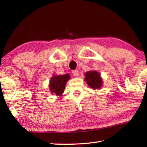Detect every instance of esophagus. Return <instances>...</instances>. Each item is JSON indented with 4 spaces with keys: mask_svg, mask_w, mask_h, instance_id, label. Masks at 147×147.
I'll use <instances>...</instances> for the list:
<instances>
[{
    "mask_svg": "<svg viewBox=\"0 0 147 147\" xmlns=\"http://www.w3.org/2000/svg\"><path fill=\"white\" fill-rule=\"evenodd\" d=\"M72 75H73L74 76H75V77H77L78 75H79V71H78L77 70H72Z\"/></svg>",
    "mask_w": 147,
    "mask_h": 147,
    "instance_id": "34e87169",
    "label": "esophagus"
}]
</instances>
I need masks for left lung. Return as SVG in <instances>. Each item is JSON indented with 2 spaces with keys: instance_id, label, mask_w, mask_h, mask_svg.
<instances>
[{
  "instance_id": "8db88e82",
  "label": "left lung",
  "mask_w": 147,
  "mask_h": 147,
  "mask_svg": "<svg viewBox=\"0 0 147 147\" xmlns=\"http://www.w3.org/2000/svg\"><path fill=\"white\" fill-rule=\"evenodd\" d=\"M84 79L87 85L94 90H100L102 86V79L100 77V72L96 70H90L85 72Z\"/></svg>"
}]
</instances>
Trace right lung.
Instances as JSON below:
<instances>
[{
	"instance_id": "add662e5",
	"label": "right lung",
	"mask_w": 147,
	"mask_h": 147,
	"mask_svg": "<svg viewBox=\"0 0 147 147\" xmlns=\"http://www.w3.org/2000/svg\"><path fill=\"white\" fill-rule=\"evenodd\" d=\"M70 79L69 74L65 75H53L49 80V88L50 92L55 96H61L64 93L66 83Z\"/></svg>"
}]
</instances>
